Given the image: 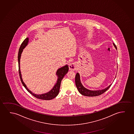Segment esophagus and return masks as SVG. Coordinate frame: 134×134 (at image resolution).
Instances as JSON below:
<instances>
[{"label": "esophagus", "mask_w": 134, "mask_h": 134, "mask_svg": "<svg viewBox=\"0 0 134 134\" xmlns=\"http://www.w3.org/2000/svg\"><path fill=\"white\" fill-rule=\"evenodd\" d=\"M69 68L70 70H75L76 69V66L75 64L74 63H70L69 65Z\"/></svg>", "instance_id": "1"}]
</instances>
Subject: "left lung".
Returning <instances> with one entry per match:
<instances>
[{
    "instance_id": "obj_1",
    "label": "left lung",
    "mask_w": 134,
    "mask_h": 134,
    "mask_svg": "<svg viewBox=\"0 0 134 134\" xmlns=\"http://www.w3.org/2000/svg\"><path fill=\"white\" fill-rule=\"evenodd\" d=\"M113 45L115 48V49H117V48L116 46L114 43H113ZM75 83L76 86L77 87V90L83 96H100L102 94H103L105 91H107L108 89L111 86V85H110L100 90H97V91H91L88 89H86L83 86L80 80V77L79 73H77L75 76Z\"/></svg>"
}]
</instances>
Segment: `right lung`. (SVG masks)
<instances>
[{
  "label": "right lung",
  "instance_id": "right-lung-1",
  "mask_svg": "<svg viewBox=\"0 0 134 134\" xmlns=\"http://www.w3.org/2000/svg\"><path fill=\"white\" fill-rule=\"evenodd\" d=\"M28 42H29V38H26L21 44V46L20 47L19 52H18V65H19V73L21 83L26 90L28 91V92L30 93L31 94H32L33 96L35 97L36 98L43 100H50L53 99L55 97H57V95L58 94L62 80L63 79V78L64 77V76L67 74V72L68 71L69 68H68V65H66L57 69V72H56V75L57 77V83H55V84L53 88L51 89V91L46 93L42 94H36L32 92V91H31L30 90H29L28 89V88L26 86V85H25L24 82L23 81L21 70H20V59H21V53L23 52V49L26 47V45L28 44Z\"/></svg>",
  "mask_w": 134,
  "mask_h": 134
}]
</instances>
